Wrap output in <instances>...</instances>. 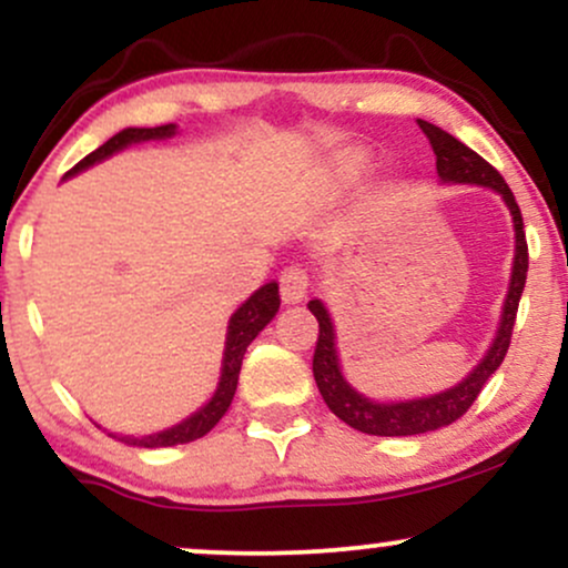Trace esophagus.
Listing matches in <instances>:
<instances>
[{"mask_svg":"<svg viewBox=\"0 0 568 568\" xmlns=\"http://www.w3.org/2000/svg\"><path fill=\"white\" fill-rule=\"evenodd\" d=\"M310 293V272L304 264H288L280 275V296L285 304H298Z\"/></svg>","mask_w":568,"mask_h":568,"instance_id":"34e87169","label":"esophagus"}]
</instances>
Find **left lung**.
Wrapping results in <instances>:
<instances>
[{
  "mask_svg": "<svg viewBox=\"0 0 568 568\" xmlns=\"http://www.w3.org/2000/svg\"><path fill=\"white\" fill-rule=\"evenodd\" d=\"M416 125L422 128V133L427 135L429 146L435 152V165H438V175L443 181H454V184H480L491 186L494 192H499L505 197L507 207L513 213L515 224V264H513V280L510 291H507L505 312H501V325L494 338L491 349L486 352L484 363L467 376L465 382L456 384V387L446 389V393L433 395V397H419V400H406V403H374L368 397L357 395L355 389L344 382L342 371H338V357H336V344H334V325H331L328 312L317 302H310L312 315L317 317V347L315 357H312V374H315L317 389H321L323 400L328 403V408L334 410L342 422H347L349 427L361 429L366 435H384V438H400V435H422L433 433L446 425H454L456 419L467 414V408L478 400L480 389L486 387L488 376L494 374L505 361L507 347H510L513 338V325L515 315H518V302L520 293L526 285V272H529V245H526V232H524V216H520V207L515 202L510 186L505 184L499 171L494 165L480 158L478 152H473L470 146H465L462 141H456L452 133L440 130L438 125L425 120H416Z\"/></svg>",
  "mask_w": 568,
  "mask_h": 568,
  "instance_id": "1",
  "label": "left lung"
}]
</instances>
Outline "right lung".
<instances>
[{"instance_id":"1","label":"right lung","mask_w":568,"mask_h":568,"mask_svg":"<svg viewBox=\"0 0 568 568\" xmlns=\"http://www.w3.org/2000/svg\"><path fill=\"white\" fill-rule=\"evenodd\" d=\"M175 133V125H158V128H128L122 133H116L109 139L103 146H98L95 152H90L88 158L77 162L74 168L67 175L80 173L82 168H90L93 162L109 158V154L120 152L125 149L128 143L135 141H149V139H168V135ZM280 310V291L277 283H266L264 288H258L253 293L247 302L240 306L237 312L232 315L230 321V331H226V349H224V368H221V382L213 393L211 403L202 406L197 414H192L189 419L181 422L171 429H162V433L146 435V438H120L130 443V446H141V448H165V446H179V443H192L202 438V435L211 433L213 427L219 425L221 416L226 414L230 408L234 389H237V376H240V366H243V355L247 349V344L258 336V331L264 328L266 323L275 317V312ZM116 438V435H112Z\"/></svg>"}]
</instances>
